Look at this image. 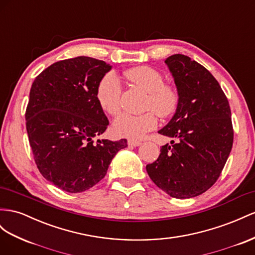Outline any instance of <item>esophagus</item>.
<instances>
[{"label":"esophagus","mask_w":255,"mask_h":255,"mask_svg":"<svg viewBox=\"0 0 255 255\" xmlns=\"http://www.w3.org/2000/svg\"><path fill=\"white\" fill-rule=\"evenodd\" d=\"M128 146H133V147H138L141 144V141L139 140H135V139H128Z\"/></svg>","instance_id":"esophagus-1"}]
</instances>
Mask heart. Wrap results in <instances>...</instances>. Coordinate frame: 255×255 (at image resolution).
Listing matches in <instances>:
<instances>
[{"label": "heart", "mask_w": 255, "mask_h": 255, "mask_svg": "<svg viewBox=\"0 0 255 255\" xmlns=\"http://www.w3.org/2000/svg\"><path fill=\"white\" fill-rule=\"evenodd\" d=\"M125 75L132 84L147 93L143 108L150 111L140 115H120L113 123V130L117 136L137 140L156 128L157 120L154 111L160 117H166L175 112L179 94L174 86L164 84L163 75L152 67H134ZM121 93L122 87L118 76L108 73L100 80L96 88V100L103 111L115 116L121 109Z\"/></svg>", "instance_id": "heart-1"}]
</instances>
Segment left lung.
Returning a JSON list of instances; mask_svg holds the SVG:
<instances>
[{"instance_id":"8db88e82","label":"left lung","mask_w":255,"mask_h":255,"mask_svg":"<svg viewBox=\"0 0 255 255\" xmlns=\"http://www.w3.org/2000/svg\"><path fill=\"white\" fill-rule=\"evenodd\" d=\"M179 102L159 133L178 139L162 146L157 160L146 166L157 187L175 198H190L211 188L226 163L234 130L229 101L208 70L184 54L165 60Z\"/></svg>"}]
</instances>
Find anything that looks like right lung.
Masks as SVG:
<instances>
[{
    "label": "right lung",
    "mask_w": 255,
    "mask_h": 255,
    "mask_svg": "<svg viewBox=\"0 0 255 255\" xmlns=\"http://www.w3.org/2000/svg\"><path fill=\"white\" fill-rule=\"evenodd\" d=\"M112 65L90 57L59 61L34 80L26 106V132L43 177L70 193L89 190L105 177L127 139L93 138L109 125L96 88Z\"/></svg>",
    "instance_id": "obj_1"
}]
</instances>
